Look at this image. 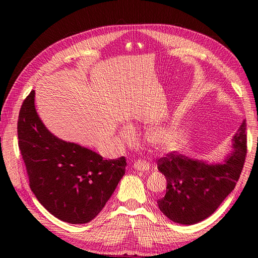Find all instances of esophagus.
<instances>
[{"label":"esophagus","mask_w":258,"mask_h":258,"mask_svg":"<svg viewBox=\"0 0 258 258\" xmlns=\"http://www.w3.org/2000/svg\"><path fill=\"white\" fill-rule=\"evenodd\" d=\"M133 168L135 171H140V172H147L150 169V165L147 164L145 161H136L133 164Z\"/></svg>","instance_id":"esophagus-1"}]
</instances>
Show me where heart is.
Segmentation results:
<instances>
[{
	"instance_id": "heart-1",
	"label": "heart",
	"mask_w": 258,
	"mask_h": 258,
	"mask_svg": "<svg viewBox=\"0 0 258 258\" xmlns=\"http://www.w3.org/2000/svg\"><path fill=\"white\" fill-rule=\"evenodd\" d=\"M119 135L127 143H132L136 139L135 131L128 125H125L120 128ZM176 133L173 128H158L150 135L152 146L158 152L172 151L176 146Z\"/></svg>"
}]
</instances>
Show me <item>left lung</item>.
<instances>
[{"label":"left lung","mask_w":258,"mask_h":258,"mask_svg":"<svg viewBox=\"0 0 258 258\" xmlns=\"http://www.w3.org/2000/svg\"><path fill=\"white\" fill-rule=\"evenodd\" d=\"M245 120L233 138V151L223 162L193 160L169 153L157 162V168L166 177V193L157 201L161 212L182 225L204 221L215 212L235 188L244 166L246 146Z\"/></svg>","instance_id":"left-lung-1"}]
</instances>
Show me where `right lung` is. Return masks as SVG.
<instances>
[{
	"label": "right lung",
	"instance_id": "right-lung-1",
	"mask_svg": "<svg viewBox=\"0 0 258 258\" xmlns=\"http://www.w3.org/2000/svg\"><path fill=\"white\" fill-rule=\"evenodd\" d=\"M32 91L22 104L19 147L37 201L58 220L85 224L98 215L124 176L126 160H103L53 135L37 115Z\"/></svg>",
	"mask_w": 258,
	"mask_h": 258
}]
</instances>
